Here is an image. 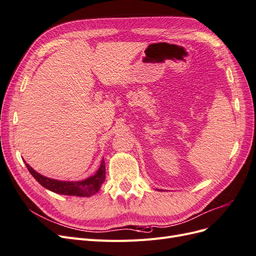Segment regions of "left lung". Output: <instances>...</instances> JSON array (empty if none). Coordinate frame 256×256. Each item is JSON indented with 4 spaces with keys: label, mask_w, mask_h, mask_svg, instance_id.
<instances>
[{
    "label": "left lung",
    "mask_w": 256,
    "mask_h": 256,
    "mask_svg": "<svg viewBox=\"0 0 256 256\" xmlns=\"http://www.w3.org/2000/svg\"><path fill=\"white\" fill-rule=\"evenodd\" d=\"M159 191H161V190H159Z\"/></svg>",
    "instance_id": "1"
}]
</instances>
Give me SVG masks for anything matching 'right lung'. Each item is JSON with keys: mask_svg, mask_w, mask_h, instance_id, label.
Returning a JSON list of instances; mask_svg holds the SVG:
<instances>
[{"mask_svg": "<svg viewBox=\"0 0 256 256\" xmlns=\"http://www.w3.org/2000/svg\"><path fill=\"white\" fill-rule=\"evenodd\" d=\"M28 172L32 174L35 180L40 182L44 188L48 189L52 192L58 193L64 196H94L99 191L100 187L104 182L106 178V164L102 158V164H100L97 172L88 177L86 180L79 182H64L53 180V178L46 177L40 173H37L33 168H30L26 164Z\"/></svg>", "mask_w": 256, "mask_h": 256, "instance_id": "right-lung-1", "label": "right lung"}]
</instances>
